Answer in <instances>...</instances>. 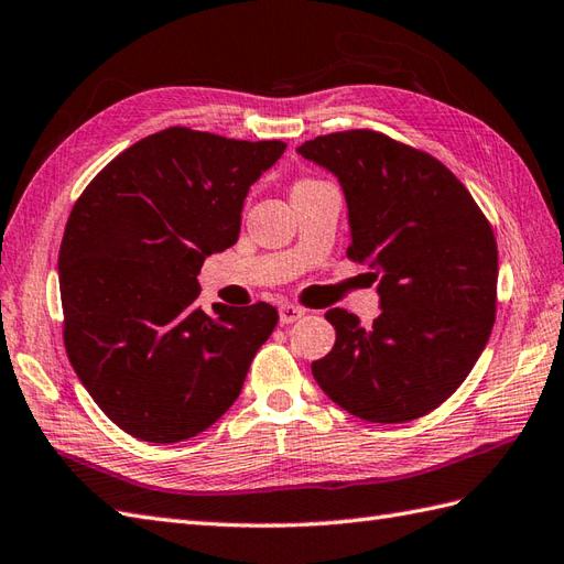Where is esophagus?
<instances>
[{"label":"esophagus","instance_id":"34e87169","mask_svg":"<svg viewBox=\"0 0 564 564\" xmlns=\"http://www.w3.org/2000/svg\"><path fill=\"white\" fill-rule=\"evenodd\" d=\"M305 314V310L300 307V305H281L279 307V317H281V324H293V322H297L300 317H303Z\"/></svg>","mask_w":564,"mask_h":564}]
</instances>
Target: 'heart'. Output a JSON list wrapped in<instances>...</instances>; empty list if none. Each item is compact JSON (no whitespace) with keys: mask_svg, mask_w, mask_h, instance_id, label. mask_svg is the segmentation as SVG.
I'll return each instance as SVG.
<instances>
[{"mask_svg":"<svg viewBox=\"0 0 564 564\" xmlns=\"http://www.w3.org/2000/svg\"><path fill=\"white\" fill-rule=\"evenodd\" d=\"M307 182H312V180H300V182H297V185H295V187H300V185H307Z\"/></svg>","mask_w":564,"mask_h":564,"instance_id":"obj_1","label":"heart"}]
</instances>
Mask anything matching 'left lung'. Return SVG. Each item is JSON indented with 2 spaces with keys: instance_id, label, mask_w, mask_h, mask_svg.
<instances>
[{
  "instance_id": "8db88e82",
  "label": "left lung",
  "mask_w": 564,
  "mask_h": 564,
  "mask_svg": "<svg viewBox=\"0 0 564 564\" xmlns=\"http://www.w3.org/2000/svg\"><path fill=\"white\" fill-rule=\"evenodd\" d=\"M338 180L348 257L379 281V317L326 312L336 344L312 362L322 391L370 423H405L449 399L486 348L497 245L474 196L432 155L370 129L297 147Z\"/></svg>"
}]
</instances>
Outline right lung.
I'll return each instance as SVG.
<instances>
[{
    "mask_svg": "<svg viewBox=\"0 0 564 564\" xmlns=\"http://www.w3.org/2000/svg\"><path fill=\"white\" fill-rule=\"evenodd\" d=\"M283 141L170 127L105 165L59 247L64 346L100 411L143 442L212 427L279 322L257 303L199 305L206 257L238 242L247 192Z\"/></svg>",
    "mask_w": 564,
    "mask_h": 564,
    "instance_id": "right-lung-1",
    "label": "right lung"
}]
</instances>
